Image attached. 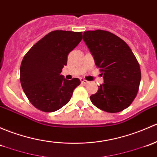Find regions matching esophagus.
Instances as JSON below:
<instances>
[{"label": "esophagus", "instance_id": "1", "mask_svg": "<svg viewBox=\"0 0 157 157\" xmlns=\"http://www.w3.org/2000/svg\"><path fill=\"white\" fill-rule=\"evenodd\" d=\"M80 81H81V83L82 84H84V85H86V84H87V83H89V82L87 81V80H86L85 79H83V78L80 79Z\"/></svg>", "mask_w": 157, "mask_h": 157}]
</instances>
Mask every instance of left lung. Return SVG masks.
<instances>
[{
	"label": "left lung",
	"instance_id": "8db88e82",
	"mask_svg": "<svg viewBox=\"0 0 157 157\" xmlns=\"http://www.w3.org/2000/svg\"><path fill=\"white\" fill-rule=\"evenodd\" d=\"M83 40L105 82L90 96L92 103L108 113L127 108L136 97L141 78L140 65L132 51L124 40L107 31H85Z\"/></svg>",
	"mask_w": 157,
	"mask_h": 157
}]
</instances>
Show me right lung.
Here are the masks:
<instances>
[{"instance_id":"obj_1","label":"right lung","mask_w":157,"mask_h":157,"mask_svg":"<svg viewBox=\"0 0 157 157\" xmlns=\"http://www.w3.org/2000/svg\"><path fill=\"white\" fill-rule=\"evenodd\" d=\"M82 40V32L53 31L37 41L25 55L20 66V82L34 107L54 112L69 101L78 78L65 80L61 72L67 55Z\"/></svg>"}]
</instances>
